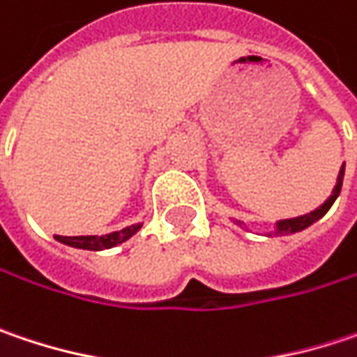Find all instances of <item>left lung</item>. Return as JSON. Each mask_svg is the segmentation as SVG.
<instances>
[{
	"label": "left lung",
	"mask_w": 357,
	"mask_h": 357,
	"mask_svg": "<svg viewBox=\"0 0 357 357\" xmlns=\"http://www.w3.org/2000/svg\"><path fill=\"white\" fill-rule=\"evenodd\" d=\"M344 174H345V165H342L340 168V174H337V183H335V187H333V191L331 195L325 199V203H321L317 209H313V211H309V213H305V215H298V217H291V219H278V221H274V229L270 231V236L274 234V236H293L296 231H303V229H307L309 225H313L315 221H319L321 217L325 215L329 209H331V205L335 203V199L340 197V191H342V183H344ZM240 227H248L245 223L242 221H236Z\"/></svg>",
	"instance_id": "left-lung-1"
}]
</instances>
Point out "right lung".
<instances>
[{
	"label": "right lung",
	"instance_id": "obj_1",
	"mask_svg": "<svg viewBox=\"0 0 357 357\" xmlns=\"http://www.w3.org/2000/svg\"><path fill=\"white\" fill-rule=\"evenodd\" d=\"M144 223H134L128 225L119 231H112L107 236H56V240L64 245L70 248H79V250H91V252H99V250H109L119 243L128 242L132 236H136L142 229Z\"/></svg>",
	"mask_w": 357,
	"mask_h": 357
}]
</instances>
